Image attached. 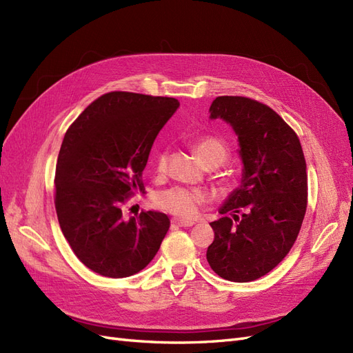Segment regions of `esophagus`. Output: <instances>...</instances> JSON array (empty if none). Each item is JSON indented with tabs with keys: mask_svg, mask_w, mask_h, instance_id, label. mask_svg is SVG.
Listing matches in <instances>:
<instances>
[{
	"mask_svg": "<svg viewBox=\"0 0 353 353\" xmlns=\"http://www.w3.org/2000/svg\"><path fill=\"white\" fill-rule=\"evenodd\" d=\"M172 225L174 227H193L194 222L193 221H178V219H174L172 221Z\"/></svg>",
	"mask_w": 353,
	"mask_h": 353,
	"instance_id": "obj_1",
	"label": "esophagus"
}]
</instances>
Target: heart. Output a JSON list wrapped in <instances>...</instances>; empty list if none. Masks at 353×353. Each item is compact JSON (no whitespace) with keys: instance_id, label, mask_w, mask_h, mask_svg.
I'll return each mask as SVG.
<instances>
[{"instance_id":"1","label":"heart","mask_w":353,"mask_h":353,"mask_svg":"<svg viewBox=\"0 0 353 353\" xmlns=\"http://www.w3.org/2000/svg\"><path fill=\"white\" fill-rule=\"evenodd\" d=\"M194 152L200 160L203 166H213L218 168L222 163L227 162L230 156L228 147L225 145L222 140L215 137H203L194 144ZM157 172H165L166 169V154L160 153L157 156V165H156ZM203 201V194L199 191L187 190L175 187L166 191H162L156 197V205L159 209H162L170 215L190 219L196 215L197 208Z\"/></svg>"}]
</instances>
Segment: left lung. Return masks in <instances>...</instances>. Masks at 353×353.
Segmentation results:
<instances>
[{
    "mask_svg": "<svg viewBox=\"0 0 353 353\" xmlns=\"http://www.w3.org/2000/svg\"><path fill=\"white\" fill-rule=\"evenodd\" d=\"M209 113L239 137L243 172L219 208L222 218L210 223L215 240L206 258L222 279L248 283L274 270L301 231L307 203L305 156L296 132L259 101L222 95Z\"/></svg>",
    "mask_w": 353,
    "mask_h": 353,
    "instance_id": "obj_1",
    "label": "left lung"
}]
</instances>
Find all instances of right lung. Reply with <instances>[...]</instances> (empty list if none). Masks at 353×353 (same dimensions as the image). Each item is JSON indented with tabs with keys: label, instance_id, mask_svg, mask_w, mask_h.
<instances>
[{
	"label": "right lung",
	"instance_id": "obj_1",
	"mask_svg": "<svg viewBox=\"0 0 353 353\" xmlns=\"http://www.w3.org/2000/svg\"><path fill=\"white\" fill-rule=\"evenodd\" d=\"M176 99L114 91L92 101L63 138L56 166V212L78 259L110 279L144 270L170 221L162 212L126 219L128 197L144 190L143 170Z\"/></svg>",
	"mask_w": 353,
	"mask_h": 353
}]
</instances>
